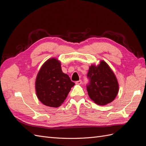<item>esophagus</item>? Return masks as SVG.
<instances>
[{
  "label": "esophagus",
  "mask_w": 146,
  "mask_h": 146,
  "mask_svg": "<svg viewBox=\"0 0 146 146\" xmlns=\"http://www.w3.org/2000/svg\"><path fill=\"white\" fill-rule=\"evenodd\" d=\"M82 83V82L81 80H79L78 81H77V82H76V83L77 84V85H80V84H81Z\"/></svg>",
  "instance_id": "obj_1"
}]
</instances>
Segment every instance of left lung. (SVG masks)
<instances>
[{
    "label": "left lung",
    "mask_w": 146,
    "mask_h": 146,
    "mask_svg": "<svg viewBox=\"0 0 146 146\" xmlns=\"http://www.w3.org/2000/svg\"><path fill=\"white\" fill-rule=\"evenodd\" d=\"M87 77L89 79L86 85L88 93L96 104L105 105L115 99L119 84L114 72L104 61H101L97 66L91 65Z\"/></svg>",
    "instance_id": "left-lung-1"
}]
</instances>
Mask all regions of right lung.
Masks as SVG:
<instances>
[{"instance_id":"1","label":"right lung","mask_w":146,"mask_h":146,"mask_svg":"<svg viewBox=\"0 0 146 146\" xmlns=\"http://www.w3.org/2000/svg\"><path fill=\"white\" fill-rule=\"evenodd\" d=\"M74 85L68 75L62 72L60 61L53 58L47 60L39 70L35 89L41 103L56 108L63 103Z\"/></svg>"}]
</instances>
